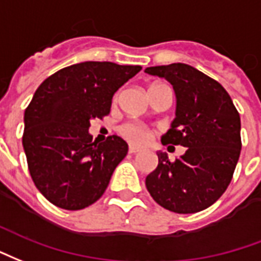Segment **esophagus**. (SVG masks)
I'll list each match as a JSON object with an SVG mask.
<instances>
[{
    "label": "esophagus",
    "mask_w": 261,
    "mask_h": 261,
    "mask_svg": "<svg viewBox=\"0 0 261 261\" xmlns=\"http://www.w3.org/2000/svg\"><path fill=\"white\" fill-rule=\"evenodd\" d=\"M129 153H130V154H138V153H140V149L135 147V146H129Z\"/></svg>",
    "instance_id": "34e87169"
}]
</instances>
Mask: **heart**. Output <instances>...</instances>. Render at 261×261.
Segmentation results:
<instances>
[{
  "instance_id": "obj_1",
  "label": "heart",
  "mask_w": 261,
  "mask_h": 261,
  "mask_svg": "<svg viewBox=\"0 0 261 261\" xmlns=\"http://www.w3.org/2000/svg\"><path fill=\"white\" fill-rule=\"evenodd\" d=\"M161 86L163 85H153V86L150 87V91L155 90V89H159ZM119 132H121L123 138L128 139L129 142L133 144L147 143L150 138H151V130L147 126H144V125L139 122H132V121L122 123L121 128H119Z\"/></svg>"
}]
</instances>
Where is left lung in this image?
I'll use <instances>...</instances> for the list:
<instances>
[{
	"label": "left lung",
	"mask_w": 261,
	"mask_h": 261,
	"mask_svg": "<svg viewBox=\"0 0 261 261\" xmlns=\"http://www.w3.org/2000/svg\"><path fill=\"white\" fill-rule=\"evenodd\" d=\"M146 73L164 77L176 94V117L163 144L188 147L170 161L157 153L159 165L146 188L167 210L192 214L216 203L232 179L239 154L241 117L227 90L210 76L186 64L150 66Z\"/></svg>",
	"instance_id": "8db88e82"
}]
</instances>
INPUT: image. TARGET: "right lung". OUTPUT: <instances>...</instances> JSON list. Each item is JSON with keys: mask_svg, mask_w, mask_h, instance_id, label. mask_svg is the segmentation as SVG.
<instances>
[{"mask_svg": "<svg viewBox=\"0 0 261 261\" xmlns=\"http://www.w3.org/2000/svg\"><path fill=\"white\" fill-rule=\"evenodd\" d=\"M140 69L87 61L55 72L36 90L22 143L34 185L54 206L82 210L106 192L128 144L117 135L93 140L90 121L110 114L114 93Z\"/></svg>", "mask_w": 261, "mask_h": 261, "instance_id": "add662e5", "label": "right lung"}]
</instances>
